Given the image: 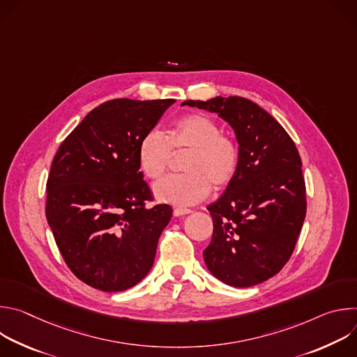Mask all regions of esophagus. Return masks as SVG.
I'll use <instances>...</instances> for the list:
<instances>
[{
  "mask_svg": "<svg viewBox=\"0 0 357 357\" xmlns=\"http://www.w3.org/2000/svg\"><path fill=\"white\" fill-rule=\"evenodd\" d=\"M189 213H192V211L190 209H182V208H176V209H174V216H183V215H189Z\"/></svg>",
  "mask_w": 357,
  "mask_h": 357,
  "instance_id": "34e87169",
  "label": "esophagus"
}]
</instances>
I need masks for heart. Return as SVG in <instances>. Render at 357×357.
Segmentation results:
<instances>
[{
    "mask_svg": "<svg viewBox=\"0 0 357 357\" xmlns=\"http://www.w3.org/2000/svg\"><path fill=\"white\" fill-rule=\"evenodd\" d=\"M174 154L188 152L182 169L154 186L157 200L175 206L196 205L213 188L225 189L236 176L240 149L237 142L222 134L219 124L208 116L186 114L178 119L168 134L148 131L138 144V165L148 179H158L168 169Z\"/></svg>",
    "mask_w": 357,
    "mask_h": 357,
    "instance_id": "1",
    "label": "heart"
}]
</instances>
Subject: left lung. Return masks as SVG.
Masks as SVG:
<instances>
[{
    "mask_svg": "<svg viewBox=\"0 0 357 357\" xmlns=\"http://www.w3.org/2000/svg\"><path fill=\"white\" fill-rule=\"evenodd\" d=\"M182 105L216 113L233 128L240 149L234 179L208 206L213 236L203 251L206 267L231 287L264 282L289 260L307 213L298 149L271 114L244 97Z\"/></svg>",
    "mask_w": 357,
    "mask_h": 357,
    "instance_id": "left-lung-1",
    "label": "left lung"
}]
</instances>
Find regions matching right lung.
I'll use <instances>...</instances> for the list:
<instances>
[{
    "label": "right lung",
    "mask_w": 357,
    "mask_h": 357,
    "mask_svg": "<svg viewBox=\"0 0 357 357\" xmlns=\"http://www.w3.org/2000/svg\"><path fill=\"white\" fill-rule=\"evenodd\" d=\"M174 103L106 101L66 137L54 158L46 219L68 267L96 289H128L154 264L172 209L146 208L152 195L139 171L138 144Z\"/></svg>",
    "instance_id": "1"
}]
</instances>
